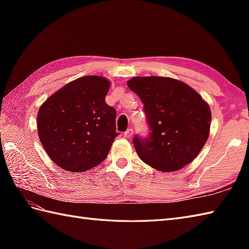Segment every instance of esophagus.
Masks as SVG:
<instances>
[{
  "mask_svg": "<svg viewBox=\"0 0 249 249\" xmlns=\"http://www.w3.org/2000/svg\"><path fill=\"white\" fill-rule=\"evenodd\" d=\"M133 134H134V130L131 129V128H129V129H127L124 133V137H126V138H130V137L133 136Z\"/></svg>",
  "mask_w": 249,
  "mask_h": 249,
  "instance_id": "obj_1",
  "label": "esophagus"
}]
</instances>
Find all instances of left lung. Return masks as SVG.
Instances as JSON below:
<instances>
[{
  "label": "left lung",
  "instance_id": "left-lung-1",
  "mask_svg": "<svg viewBox=\"0 0 249 249\" xmlns=\"http://www.w3.org/2000/svg\"><path fill=\"white\" fill-rule=\"evenodd\" d=\"M127 86L143 103L151 129L149 138H134L141 160L163 172L192 162L210 135L208 103L188 84L169 77H134Z\"/></svg>",
  "mask_w": 249,
  "mask_h": 249
}]
</instances>
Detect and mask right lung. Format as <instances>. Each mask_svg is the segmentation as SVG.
Listing matches in <instances>:
<instances>
[{
    "label": "right lung",
    "instance_id": "1",
    "mask_svg": "<svg viewBox=\"0 0 249 249\" xmlns=\"http://www.w3.org/2000/svg\"><path fill=\"white\" fill-rule=\"evenodd\" d=\"M110 81L100 76L76 79L46 99L37 113L39 140L62 170L84 172L107 157L116 112L105 102Z\"/></svg>",
    "mask_w": 249,
    "mask_h": 249
}]
</instances>
